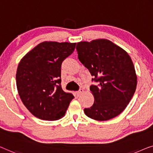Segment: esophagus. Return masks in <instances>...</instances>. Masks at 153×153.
Segmentation results:
<instances>
[{
  "instance_id": "esophagus-1",
  "label": "esophagus",
  "mask_w": 153,
  "mask_h": 153,
  "mask_svg": "<svg viewBox=\"0 0 153 153\" xmlns=\"http://www.w3.org/2000/svg\"><path fill=\"white\" fill-rule=\"evenodd\" d=\"M83 91H84V90H83V89H79L78 91H77V92H76V94H77V96H79L80 95V94H82L83 93Z\"/></svg>"
}]
</instances>
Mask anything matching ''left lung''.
<instances>
[{
	"mask_svg": "<svg viewBox=\"0 0 153 153\" xmlns=\"http://www.w3.org/2000/svg\"><path fill=\"white\" fill-rule=\"evenodd\" d=\"M78 59L97 85L90 86L94 103L84 109L92 119L107 120L126 109L137 88L134 64L123 49L107 39L77 44Z\"/></svg>",
	"mask_w": 153,
	"mask_h": 153,
	"instance_id": "1",
	"label": "left lung"
}]
</instances>
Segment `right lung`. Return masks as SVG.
<instances>
[{
	"label": "right lung",
	"instance_id": "obj_1",
	"mask_svg": "<svg viewBox=\"0 0 153 153\" xmlns=\"http://www.w3.org/2000/svg\"><path fill=\"white\" fill-rule=\"evenodd\" d=\"M76 43L44 42L19 62L16 74L19 95L26 108L39 119L56 120L65 115L74 95L64 91L61 66Z\"/></svg>",
	"mask_w": 153,
	"mask_h": 153
}]
</instances>
